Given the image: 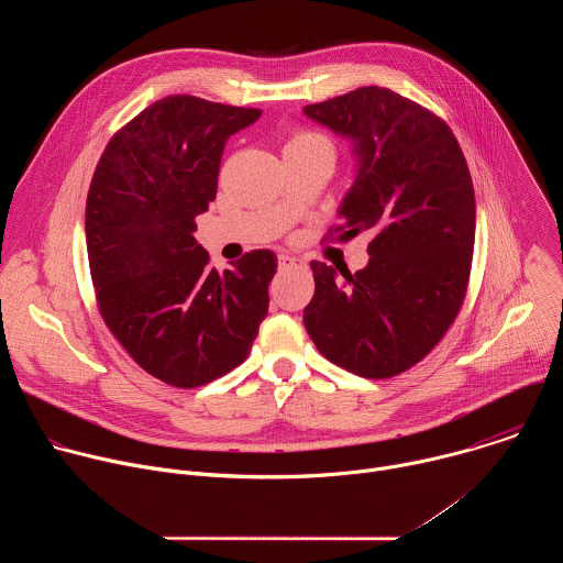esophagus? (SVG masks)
Returning <instances> with one entry per match:
<instances>
[{
    "instance_id": "34e87169",
    "label": "esophagus",
    "mask_w": 563,
    "mask_h": 563,
    "mask_svg": "<svg viewBox=\"0 0 563 563\" xmlns=\"http://www.w3.org/2000/svg\"><path fill=\"white\" fill-rule=\"evenodd\" d=\"M296 265H298V261L294 256H289V254L278 256V267L280 269H289V267H296Z\"/></svg>"
}]
</instances>
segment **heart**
I'll return each instance as SVG.
<instances>
[{"instance_id": "heart-1", "label": "heart", "mask_w": 563, "mask_h": 563, "mask_svg": "<svg viewBox=\"0 0 563 563\" xmlns=\"http://www.w3.org/2000/svg\"><path fill=\"white\" fill-rule=\"evenodd\" d=\"M309 144H330L323 135H318V133H309V131H300V133H296L289 142H287V146H309ZM285 146V148H287Z\"/></svg>"}]
</instances>
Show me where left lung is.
Wrapping results in <instances>:
<instances>
[{
  "label": "left lung",
  "mask_w": 563,
  "mask_h": 563,
  "mask_svg": "<svg viewBox=\"0 0 563 563\" xmlns=\"http://www.w3.org/2000/svg\"><path fill=\"white\" fill-rule=\"evenodd\" d=\"M302 113L352 144L356 174L336 231L374 233L356 274L311 263L305 330L334 365L396 376L432 352L465 296L476 207L463 151L443 120L380 87Z\"/></svg>",
  "instance_id": "left-lung-1"
}]
</instances>
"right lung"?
Listing matches in <instances>:
<instances>
[{
  "instance_id": "obj_1",
  "label": "right lung",
  "mask_w": 563,
  "mask_h": 563,
  "mask_svg": "<svg viewBox=\"0 0 563 563\" xmlns=\"http://www.w3.org/2000/svg\"><path fill=\"white\" fill-rule=\"evenodd\" d=\"M261 109L169 96L107 144L87 198V252L107 328L151 376L200 387L243 363L269 307L276 254L222 274L196 240L227 140Z\"/></svg>"
}]
</instances>
